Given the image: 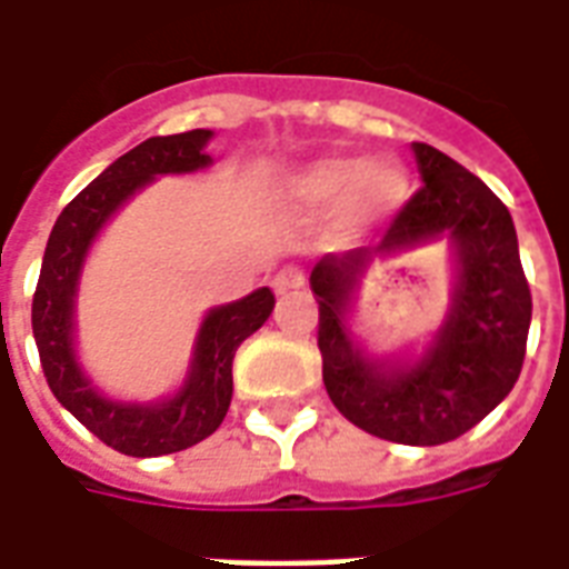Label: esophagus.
Wrapping results in <instances>:
<instances>
[{"mask_svg":"<svg viewBox=\"0 0 569 569\" xmlns=\"http://www.w3.org/2000/svg\"><path fill=\"white\" fill-rule=\"evenodd\" d=\"M271 286L277 296H286V292H292V289H301V286H305V271L296 268V264H286V268H280V271L273 273Z\"/></svg>","mask_w":569,"mask_h":569,"instance_id":"34e87169","label":"esophagus"}]
</instances>
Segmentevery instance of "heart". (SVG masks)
<instances>
[{"instance_id":"1","label":"heart","mask_w":569,"mask_h":569,"mask_svg":"<svg viewBox=\"0 0 569 569\" xmlns=\"http://www.w3.org/2000/svg\"><path fill=\"white\" fill-rule=\"evenodd\" d=\"M353 194L362 216L396 207L406 198V176L393 167H371L362 158H322L289 179V198L308 210H335Z\"/></svg>"}]
</instances>
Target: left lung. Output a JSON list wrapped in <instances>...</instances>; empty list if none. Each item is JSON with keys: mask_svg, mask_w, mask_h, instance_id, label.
Here are the masks:
<instances>
[{"mask_svg": "<svg viewBox=\"0 0 569 569\" xmlns=\"http://www.w3.org/2000/svg\"><path fill=\"white\" fill-rule=\"evenodd\" d=\"M423 188L411 194L378 247L322 256L310 271L320 305L317 345L335 408L371 436L441 445L485 420L521 375L530 329L512 216L478 176L427 142H415ZM448 233L458 259L449 320L418 363H383L358 350L343 326L349 292L371 258Z\"/></svg>", "mask_w": 569, "mask_h": 569, "instance_id": "left-lung-1", "label": "left lung"}]
</instances>
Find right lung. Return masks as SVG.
<instances>
[{
	"mask_svg": "<svg viewBox=\"0 0 569 569\" xmlns=\"http://www.w3.org/2000/svg\"><path fill=\"white\" fill-rule=\"evenodd\" d=\"M210 130L151 137L128 154H121L63 207L44 247L42 273L32 296V335L48 387L72 418L84 423L109 448L128 457L186 451L219 429L234 393L231 362L237 347L261 329L273 310V292L268 286L240 301L212 308L200 326L191 371L182 390L173 399L151 406L112 402L84 378L72 350L76 289L93 237L100 234L109 216L142 186H149L154 176L194 173L207 167L210 154L203 151V146L210 142Z\"/></svg>",
	"mask_w": 569,
	"mask_h": 569,
	"instance_id": "add662e5",
	"label": "right lung"
}]
</instances>
